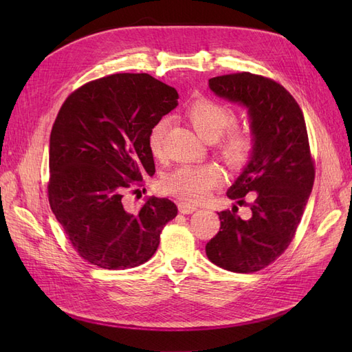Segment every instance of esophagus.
<instances>
[{"instance_id": "esophagus-1", "label": "esophagus", "mask_w": 352, "mask_h": 352, "mask_svg": "<svg viewBox=\"0 0 352 352\" xmlns=\"http://www.w3.org/2000/svg\"><path fill=\"white\" fill-rule=\"evenodd\" d=\"M197 210H198L197 206L188 204V202H179V211L182 212V214H190V212H194Z\"/></svg>"}]
</instances>
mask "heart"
<instances>
[{
	"label": "heart",
	"mask_w": 352,
	"mask_h": 352,
	"mask_svg": "<svg viewBox=\"0 0 352 352\" xmlns=\"http://www.w3.org/2000/svg\"><path fill=\"white\" fill-rule=\"evenodd\" d=\"M186 116L194 129L208 141L216 140V148L221 158L232 168L247 164L255 150V135L245 126H232L235 113L226 104L210 98H198L189 105ZM167 122H157L148 136V146L154 157L160 158L164 150ZM225 179L217 163L198 166H180L163 179V189L186 202L206 199L211 190L219 188Z\"/></svg>",
	"instance_id": "heart-1"
}]
</instances>
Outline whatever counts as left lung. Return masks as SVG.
I'll return each instance as SVG.
<instances>
[{
	"label": "left lung",
	"mask_w": 352,
	"mask_h": 352,
	"mask_svg": "<svg viewBox=\"0 0 352 352\" xmlns=\"http://www.w3.org/2000/svg\"><path fill=\"white\" fill-rule=\"evenodd\" d=\"M208 87L248 109L255 150L226 194L239 206H248L251 217L242 220L238 207L217 212L220 230L206 245V252L221 269L254 273L289 247L311 194L316 168L304 114L280 83L260 74H223L211 78ZM250 192L253 201L247 203L244 195Z\"/></svg>",
	"instance_id": "left-lung-1"
}]
</instances>
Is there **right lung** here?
<instances>
[{
  "label": "right lung",
  "mask_w": 352,
  "mask_h": 352,
  "mask_svg": "<svg viewBox=\"0 0 352 352\" xmlns=\"http://www.w3.org/2000/svg\"><path fill=\"white\" fill-rule=\"evenodd\" d=\"M177 98L150 74L116 73L82 85L63 102L50 136L48 201L88 263L107 270L146 263L177 216L167 198H148L136 212L122 199L155 173L148 136Z\"/></svg>",
  "instance_id": "obj_1"
}]
</instances>
